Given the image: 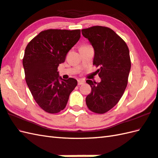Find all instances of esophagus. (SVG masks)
Here are the masks:
<instances>
[{
  "instance_id": "34e87169",
  "label": "esophagus",
  "mask_w": 158,
  "mask_h": 158,
  "mask_svg": "<svg viewBox=\"0 0 158 158\" xmlns=\"http://www.w3.org/2000/svg\"><path fill=\"white\" fill-rule=\"evenodd\" d=\"M84 83H85V80H83V79H79L78 80V85H81L83 84Z\"/></svg>"
}]
</instances>
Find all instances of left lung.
<instances>
[{
    "instance_id": "8db88e82",
    "label": "left lung",
    "mask_w": 158,
    "mask_h": 158,
    "mask_svg": "<svg viewBox=\"0 0 158 158\" xmlns=\"http://www.w3.org/2000/svg\"><path fill=\"white\" fill-rule=\"evenodd\" d=\"M94 49L93 65L101 81L87 80L92 92L85 98L91 111L103 114L115 106L127 87L131 68L129 49L126 42L112 29L94 26L81 30Z\"/></svg>"
}]
</instances>
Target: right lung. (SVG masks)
Returning <instances> with one entry per match:
<instances>
[{
  "label": "right lung",
  "instance_id": "obj_1",
  "mask_svg": "<svg viewBox=\"0 0 158 158\" xmlns=\"http://www.w3.org/2000/svg\"><path fill=\"white\" fill-rule=\"evenodd\" d=\"M80 30L48 29L28 43L23 58L25 79L36 102L49 113H57L66 106L77 85L73 78L62 79L58 67L79 41Z\"/></svg>",
  "mask_w": 158,
  "mask_h": 158
}]
</instances>
